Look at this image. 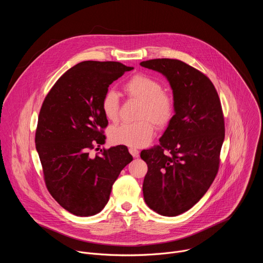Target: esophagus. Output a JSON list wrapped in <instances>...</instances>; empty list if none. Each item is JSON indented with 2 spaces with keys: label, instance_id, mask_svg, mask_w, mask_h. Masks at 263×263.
I'll return each instance as SVG.
<instances>
[{
  "label": "esophagus",
  "instance_id": "obj_1",
  "mask_svg": "<svg viewBox=\"0 0 263 263\" xmlns=\"http://www.w3.org/2000/svg\"><path fill=\"white\" fill-rule=\"evenodd\" d=\"M129 152H130V154H131L134 158H137V157L139 156L138 149H136V148H134V147H130V148H129Z\"/></svg>",
  "mask_w": 263,
  "mask_h": 263
}]
</instances>
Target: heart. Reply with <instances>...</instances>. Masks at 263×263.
Listing matches in <instances>:
<instances>
[{
    "mask_svg": "<svg viewBox=\"0 0 263 263\" xmlns=\"http://www.w3.org/2000/svg\"><path fill=\"white\" fill-rule=\"evenodd\" d=\"M130 99L141 102L138 119L135 124H122L110 130V140L130 147H142L152 140L155 132L153 121L157 126H165L173 118L175 103L171 95L163 91L162 84L146 74H136L124 86ZM102 111L105 118L116 122L119 118L120 100L115 90H108L102 98ZM153 121L151 122V121Z\"/></svg>",
    "mask_w": 263,
    "mask_h": 263,
    "instance_id": "1",
    "label": "heart"
}]
</instances>
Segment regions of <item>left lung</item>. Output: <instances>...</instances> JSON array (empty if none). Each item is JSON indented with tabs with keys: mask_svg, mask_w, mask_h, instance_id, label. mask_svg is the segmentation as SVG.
<instances>
[{
	"mask_svg": "<svg viewBox=\"0 0 263 263\" xmlns=\"http://www.w3.org/2000/svg\"><path fill=\"white\" fill-rule=\"evenodd\" d=\"M140 65L163 74L175 103L160 145L140 153L147 164L143 199L158 214L176 216L202 199L217 174L224 139L220 101L205 74L180 60L152 59Z\"/></svg>",
	"mask_w": 263,
	"mask_h": 263,
	"instance_id": "1",
	"label": "left lung"
}]
</instances>
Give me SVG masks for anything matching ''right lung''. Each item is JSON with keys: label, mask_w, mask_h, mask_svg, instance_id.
<instances>
[{"label": "right lung", "mask_w": 263, "mask_h": 263, "mask_svg": "<svg viewBox=\"0 0 263 263\" xmlns=\"http://www.w3.org/2000/svg\"><path fill=\"white\" fill-rule=\"evenodd\" d=\"M132 69L115 61L80 62L57 80L42 106L35 143L46 185L57 203L74 215L99 213L122 170L133 160L125 145L101 149L96 157L88 153L105 143L103 96Z\"/></svg>", "instance_id": "obj_1"}]
</instances>
